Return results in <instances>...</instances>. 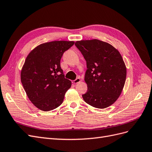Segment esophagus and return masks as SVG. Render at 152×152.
Returning <instances> with one entry per match:
<instances>
[{"label":"esophagus","instance_id":"esophagus-1","mask_svg":"<svg viewBox=\"0 0 152 152\" xmlns=\"http://www.w3.org/2000/svg\"><path fill=\"white\" fill-rule=\"evenodd\" d=\"M80 82V78L78 77V78H77L75 80L72 81V83H73V84H78Z\"/></svg>","mask_w":152,"mask_h":152}]
</instances>
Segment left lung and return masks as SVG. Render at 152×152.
Segmentation results:
<instances>
[{
  "mask_svg": "<svg viewBox=\"0 0 152 152\" xmlns=\"http://www.w3.org/2000/svg\"><path fill=\"white\" fill-rule=\"evenodd\" d=\"M86 61L84 80L85 102L97 108H105L116 102L126 79L125 63L118 50L98 39L77 41L75 44Z\"/></svg>",
  "mask_w": 152,
  "mask_h": 152,
  "instance_id": "obj_1",
  "label": "left lung"
}]
</instances>
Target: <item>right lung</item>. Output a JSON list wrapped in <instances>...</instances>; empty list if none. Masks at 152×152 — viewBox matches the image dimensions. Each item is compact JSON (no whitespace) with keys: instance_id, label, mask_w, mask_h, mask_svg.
<instances>
[{"instance_id":"add662e5","label":"right lung","mask_w":152,"mask_h":152,"mask_svg":"<svg viewBox=\"0 0 152 152\" xmlns=\"http://www.w3.org/2000/svg\"><path fill=\"white\" fill-rule=\"evenodd\" d=\"M73 41H53L40 44L27 56L21 81L29 99L42 111L53 110L63 103L72 82L65 79L60 66L63 53Z\"/></svg>"}]
</instances>
